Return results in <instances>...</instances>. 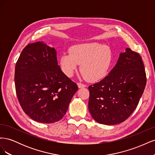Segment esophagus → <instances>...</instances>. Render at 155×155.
Instances as JSON below:
<instances>
[{
  "label": "esophagus",
  "instance_id": "esophagus-1",
  "mask_svg": "<svg viewBox=\"0 0 155 155\" xmlns=\"http://www.w3.org/2000/svg\"><path fill=\"white\" fill-rule=\"evenodd\" d=\"M78 87L79 88H83V87H86L85 85H84V84L81 83H78Z\"/></svg>",
  "mask_w": 155,
  "mask_h": 155
}]
</instances>
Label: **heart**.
Here are the masks:
<instances>
[{
    "label": "heart",
    "instance_id": "obj_1",
    "mask_svg": "<svg viewBox=\"0 0 155 155\" xmlns=\"http://www.w3.org/2000/svg\"><path fill=\"white\" fill-rule=\"evenodd\" d=\"M60 66L64 74L72 77L81 64L83 78L91 81L104 78L112 63V53L109 46L99 43H83L72 46L69 53L60 58Z\"/></svg>",
    "mask_w": 155,
    "mask_h": 155
}]
</instances>
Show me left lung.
Returning a JSON list of instances; mask_svg holds the SVG:
<instances>
[{
	"instance_id": "left-lung-1",
	"label": "left lung",
	"mask_w": 155,
	"mask_h": 155,
	"mask_svg": "<svg viewBox=\"0 0 155 155\" xmlns=\"http://www.w3.org/2000/svg\"><path fill=\"white\" fill-rule=\"evenodd\" d=\"M146 85L142 57L125 48L107 76L88 87V110L97 123L112 125L123 122L137 108Z\"/></svg>"
}]
</instances>
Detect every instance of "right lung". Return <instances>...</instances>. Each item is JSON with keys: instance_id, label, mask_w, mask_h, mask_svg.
Returning a JSON list of instances; mask_svg holds the SVG:
<instances>
[{"instance_id": "right-lung-1", "label": "right lung", "mask_w": 155, "mask_h": 155, "mask_svg": "<svg viewBox=\"0 0 155 155\" xmlns=\"http://www.w3.org/2000/svg\"><path fill=\"white\" fill-rule=\"evenodd\" d=\"M15 90L25 113L43 124L58 121L66 114L78 90L58 64L57 51L43 41L28 45L15 65Z\"/></svg>"}]
</instances>
